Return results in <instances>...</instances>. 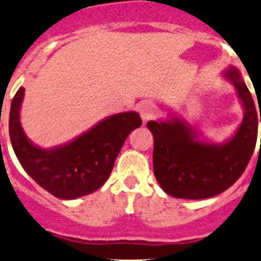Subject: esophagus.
Instances as JSON below:
<instances>
[{"mask_svg": "<svg viewBox=\"0 0 261 261\" xmlns=\"http://www.w3.org/2000/svg\"><path fill=\"white\" fill-rule=\"evenodd\" d=\"M139 110V114H141L142 120L143 122H147V120L152 119L156 113V105L151 101H143L138 108Z\"/></svg>", "mask_w": 261, "mask_h": 261, "instance_id": "esophagus-1", "label": "esophagus"}]
</instances>
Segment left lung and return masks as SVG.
I'll return each instance as SVG.
<instances>
[{"label":"left lung","instance_id":"1","mask_svg":"<svg viewBox=\"0 0 261 261\" xmlns=\"http://www.w3.org/2000/svg\"><path fill=\"white\" fill-rule=\"evenodd\" d=\"M221 76L236 90L244 109L241 124L226 141L205 138L177 115L147 123L153 136V174L162 190L171 197L205 199L221 194L236 182L251 159L261 113H256L236 67L228 66Z\"/></svg>","mask_w":261,"mask_h":261}]
</instances>
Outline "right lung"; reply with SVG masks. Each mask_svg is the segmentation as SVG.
<instances>
[{
	"mask_svg": "<svg viewBox=\"0 0 261 261\" xmlns=\"http://www.w3.org/2000/svg\"><path fill=\"white\" fill-rule=\"evenodd\" d=\"M24 95L25 89L20 87L10 109L12 148L28 175L59 199H76L101 188L109 179L127 137L142 124L137 112L118 113L67 143L42 148L22 129L20 110Z\"/></svg>",
	"mask_w": 261,
	"mask_h": 261,
	"instance_id": "obj_1",
	"label": "right lung"
}]
</instances>
